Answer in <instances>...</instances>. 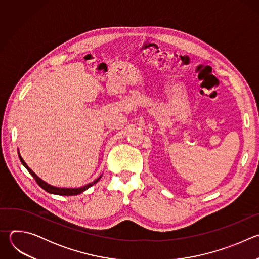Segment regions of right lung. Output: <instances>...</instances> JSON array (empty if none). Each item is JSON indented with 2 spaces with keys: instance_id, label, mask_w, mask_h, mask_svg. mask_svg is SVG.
<instances>
[{
  "instance_id": "obj_1",
  "label": "right lung",
  "mask_w": 259,
  "mask_h": 259,
  "mask_svg": "<svg viewBox=\"0 0 259 259\" xmlns=\"http://www.w3.org/2000/svg\"><path fill=\"white\" fill-rule=\"evenodd\" d=\"M19 155V153H18ZM19 159H20V162L22 163V165L27 169V171L30 173V175L34 178V180L36 181V183L39 184V186L45 190L46 192L50 193V194H53V195H59V196H76V195H79L81 193H83L84 191H86L87 189H89L90 187H92L93 184H95L100 178L102 175H100V177H98L96 180H94L93 182L87 184V186L83 187V188H79V189H64V188H56V187H53V186H50V184H48L47 182H45L44 180H42L39 176H36V174L26 165V163L24 162V160L21 158V156L19 155Z\"/></svg>"
}]
</instances>
